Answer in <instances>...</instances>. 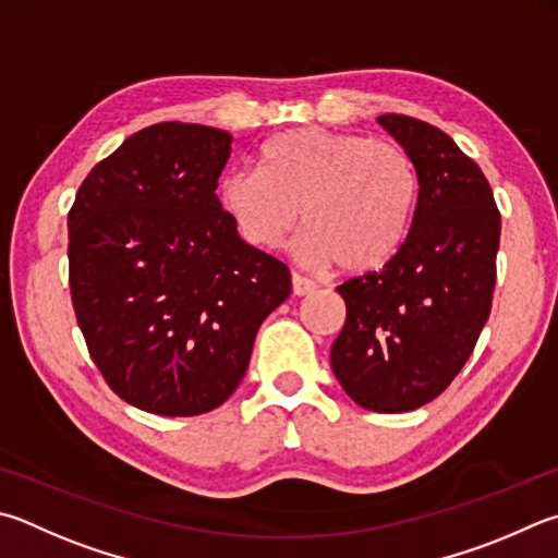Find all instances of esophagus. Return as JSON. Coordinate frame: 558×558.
Here are the masks:
<instances>
[{"label": "esophagus", "instance_id": "obj_1", "mask_svg": "<svg viewBox=\"0 0 558 558\" xmlns=\"http://www.w3.org/2000/svg\"><path fill=\"white\" fill-rule=\"evenodd\" d=\"M314 290H317V282L305 278V276H300V272H292V292H295L298 298L310 295V292H314Z\"/></svg>", "mask_w": 558, "mask_h": 558}]
</instances>
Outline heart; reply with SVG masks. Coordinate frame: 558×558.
Returning a JSON list of instances; mask_svg holds the SVG:
<instances>
[{"label":"heart","instance_id":"obj_1","mask_svg":"<svg viewBox=\"0 0 558 558\" xmlns=\"http://www.w3.org/2000/svg\"><path fill=\"white\" fill-rule=\"evenodd\" d=\"M417 202V173L400 146L361 134L292 129L258 150L256 170L219 182V205L239 234L280 248L310 227L300 253L312 266L368 272L395 256Z\"/></svg>","mask_w":558,"mask_h":558}]
</instances>
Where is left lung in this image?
Returning <instances> with one entry per match:
<instances>
[{
  "mask_svg": "<svg viewBox=\"0 0 558 558\" xmlns=\"http://www.w3.org/2000/svg\"><path fill=\"white\" fill-rule=\"evenodd\" d=\"M378 124L417 170V207L383 270L337 288L347 324L331 368L361 408L410 412L449 388L488 322L500 211L483 170L441 129L404 114Z\"/></svg>",
  "mask_w": 558,
  "mask_h": 558,
  "instance_id": "obj_1",
  "label": "left lung"
}]
</instances>
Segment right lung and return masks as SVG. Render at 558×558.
<instances>
[{
	"label": "right lung",
	"mask_w": 558,
	"mask_h": 558,
	"mask_svg": "<svg viewBox=\"0 0 558 558\" xmlns=\"http://www.w3.org/2000/svg\"><path fill=\"white\" fill-rule=\"evenodd\" d=\"M221 129L163 121L99 160L68 215L70 295L89 356L134 408L192 417L248 368L288 300L286 263L248 246L219 205Z\"/></svg>",
	"instance_id": "right-lung-1"
}]
</instances>
